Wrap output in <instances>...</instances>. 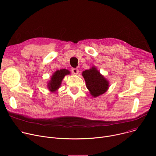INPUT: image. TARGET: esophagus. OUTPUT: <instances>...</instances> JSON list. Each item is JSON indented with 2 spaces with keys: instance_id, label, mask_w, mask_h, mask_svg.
Returning a JSON list of instances; mask_svg holds the SVG:
<instances>
[{
  "instance_id": "34e87169",
  "label": "esophagus",
  "mask_w": 156,
  "mask_h": 156,
  "mask_svg": "<svg viewBox=\"0 0 156 156\" xmlns=\"http://www.w3.org/2000/svg\"><path fill=\"white\" fill-rule=\"evenodd\" d=\"M72 72L73 74L76 75V74L78 73L79 70L78 69H76V68H73V69H72Z\"/></svg>"
}]
</instances>
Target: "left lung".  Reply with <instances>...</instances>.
Returning a JSON list of instances; mask_svg holds the SVG:
<instances>
[{
	"mask_svg": "<svg viewBox=\"0 0 156 156\" xmlns=\"http://www.w3.org/2000/svg\"><path fill=\"white\" fill-rule=\"evenodd\" d=\"M87 88L94 98L105 93L109 86L108 81L102 75L95 66L82 73Z\"/></svg>",
	"mask_w": 156,
	"mask_h": 156,
	"instance_id": "obj_1",
	"label": "left lung"
}]
</instances>
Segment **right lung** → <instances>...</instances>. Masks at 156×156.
I'll return each instance as SVG.
<instances>
[{"mask_svg":"<svg viewBox=\"0 0 156 156\" xmlns=\"http://www.w3.org/2000/svg\"><path fill=\"white\" fill-rule=\"evenodd\" d=\"M69 74H70V71L66 69H61L55 72L48 84V87L49 91L51 92H55L60 87L64 76Z\"/></svg>","mask_w":156,"mask_h":156,"instance_id":"1","label":"right lung"}]
</instances>
